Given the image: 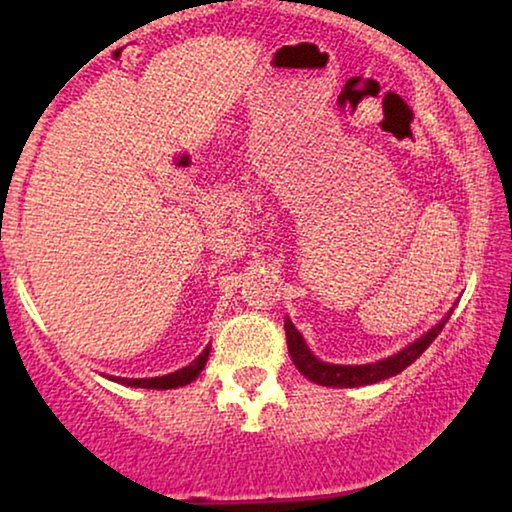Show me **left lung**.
I'll return each mask as SVG.
<instances>
[{"instance_id":"obj_1","label":"left lung","mask_w":512,"mask_h":512,"mask_svg":"<svg viewBox=\"0 0 512 512\" xmlns=\"http://www.w3.org/2000/svg\"><path fill=\"white\" fill-rule=\"evenodd\" d=\"M454 307L445 314L443 319L438 321L436 326L429 328L422 338L410 342L408 347L401 349V352L387 356V359L375 361V363H363V366H340V363H326L317 359L307 347V342L293 321L286 317L284 319V331H286V345H289V354L296 368L303 373L307 380L314 384H321V387H366V384H375L382 380H389L398 373H403L410 363H415L419 356L424 354V349L431 345L433 340L438 338V333L443 331L447 319L452 317Z\"/></svg>"}]
</instances>
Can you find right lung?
<instances>
[{
    "mask_svg": "<svg viewBox=\"0 0 512 512\" xmlns=\"http://www.w3.org/2000/svg\"><path fill=\"white\" fill-rule=\"evenodd\" d=\"M209 352H212V345H207L202 349V354L198 359L188 363V366L174 370V373L160 375V377H139V380H132V377H109L118 384H125V387H139V389H177V387H186L191 384L195 377H198L202 370L207 366Z\"/></svg>",
    "mask_w": 512,
    "mask_h": 512,
    "instance_id": "add662e5",
    "label": "right lung"
}]
</instances>
